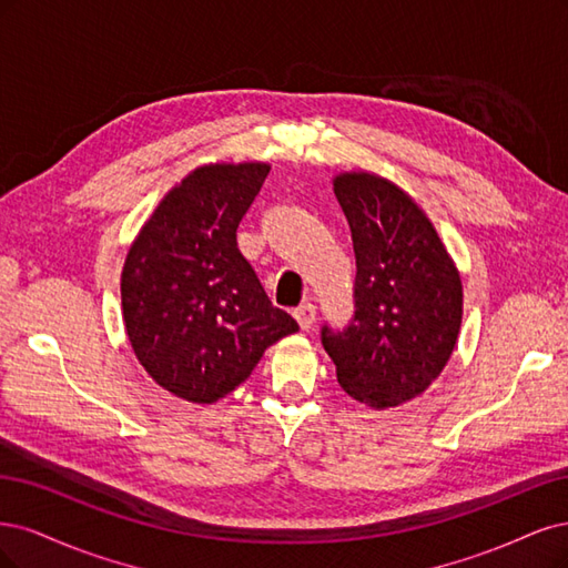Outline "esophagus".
I'll use <instances>...</instances> for the list:
<instances>
[{
    "label": "esophagus",
    "instance_id": "obj_1",
    "mask_svg": "<svg viewBox=\"0 0 568 568\" xmlns=\"http://www.w3.org/2000/svg\"><path fill=\"white\" fill-rule=\"evenodd\" d=\"M295 318H297L302 331H308V327L314 325V321H316V306L311 302H304L302 306L295 308Z\"/></svg>",
    "mask_w": 568,
    "mask_h": 568
}]
</instances>
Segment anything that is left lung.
Here are the masks:
<instances>
[{"label":"left lung","mask_w":568,"mask_h":568,"mask_svg":"<svg viewBox=\"0 0 568 568\" xmlns=\"http://www.w3.org/2000/svg\"><path fill=\"white\" fill-rule=\"evenodd\" d=\"M337 203L349 222L354 318L323 325L339 387L371 408H394L442 375L463 323V283L427 214L392 181L344 172Z\"/></svg>","instance_id":"8db88e82"}]
</instances>
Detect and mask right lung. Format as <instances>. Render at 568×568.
Segmentation results:
<instances>
[{
  "label": "right lung",
  "mask_w": 568,
  "mask_h": 568,
  "mask_svg": "<svg viewBox=\"0 0 568 568\" xmlns=\"http://www.w3.org/2000/svg\"><path fill=\"white\" fill-rule=\"evenodd\" d=\"M268 170L266 162L193 170L160 200L126 252V337L145 373L191 404L231 394L273 342L300 331L271 304L235 243Z\"/></svg>",
  "instance_id": "add662e5"
}]
</instances>
